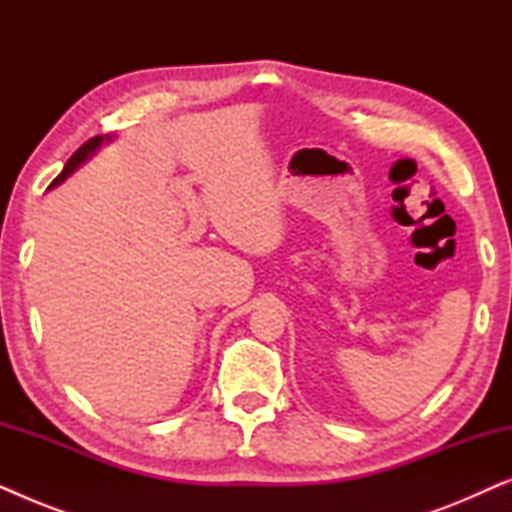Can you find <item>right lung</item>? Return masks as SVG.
I'll return each instance as SVG.
<instances>
[{
    "mask_svg": "<svg viewBox=\"0 0 512 512\" xmlns=\"http://www.w3.org/2000/svg\"><path fill=\"white\" fill-rule=\"evenodd\" d=\"M111 139H114V137H111V135H100V137H93V139H88V142H86V144H83V146H81V149H79V151H76V153H74V156L67 160V165H65V167H62V172L58 174V177H55V179H53V184H51V188H53V186H60V184H62V181H65V179L69 177V174H72V172H76V170H79V167H81L83 163H86V160H90V158H93V156H95V153H97V151H100V146H102V144H109V142H111Z\"/></svg>",
    "mask_w": 512,
    "mask_h": 512,
    "instance_id": "obj_1",
    "label": "right lung"
}]
</instances>
